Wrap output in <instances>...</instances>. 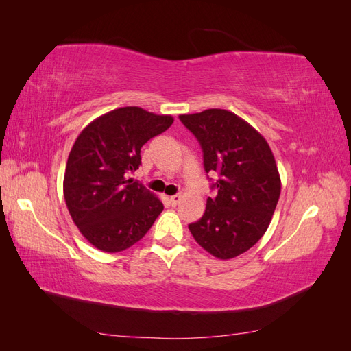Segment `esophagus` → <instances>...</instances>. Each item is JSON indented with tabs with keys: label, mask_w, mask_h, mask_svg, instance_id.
<instances>
[{
	"label": "esophagus",
	"mask_w": 351,
	"mask_h": 351,
	"mask_svg": "<svg viewBox=\"0 0 351 351\" xmlns=\"http://www.w3.org/2000/svg\"><path fill=\"white\" fill-rule=\"evenodd\" d=\"M180 200H182V195H174V196L169 197V204H171L173 206H176V205L180 204Z\"/></svg>",
	"instance_id": "34e87169"
}]
</instances>
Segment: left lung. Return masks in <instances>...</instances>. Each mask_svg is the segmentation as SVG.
I'll list each match as a JSON object with an SVG mask.
<instances>
[{"label":"left lung","mask_w":351,"mask_h":351,"mask_svg":"<svg viewBox=\"0 0 351 351\" xmlns=\"http://www.w3.org/2000/svg\"><path fill=\"white\" fill-rule=\"evenodd\" d=\"M180 120L204 151L206 173H217V196L189 230L212 256L232 259L268 230L281 193V178L265 137L227 110L183 114Z\"/></svg>","instance_id":"obj_1"}]
</instances>
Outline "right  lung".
Masks as SVG:
<instances>
[{
	"label": "right lung",
	"mask_w": 351,
	"mask_h": 351,
	"mask_svg": "<svg viewBox=\"0 0 351 351\" xmlns=\"http://www.w3.org/2000/svg\"><path fill=\"white\" fill-rule=\"evenodd\" d=\"M173 121L171 115L123 107L95 119L77 136L62 190L74 224L97 249H129L162 212V202L129 174L141 165V147Z\"/></svg>",
	"instance_id": "1"
}]
</instances>
